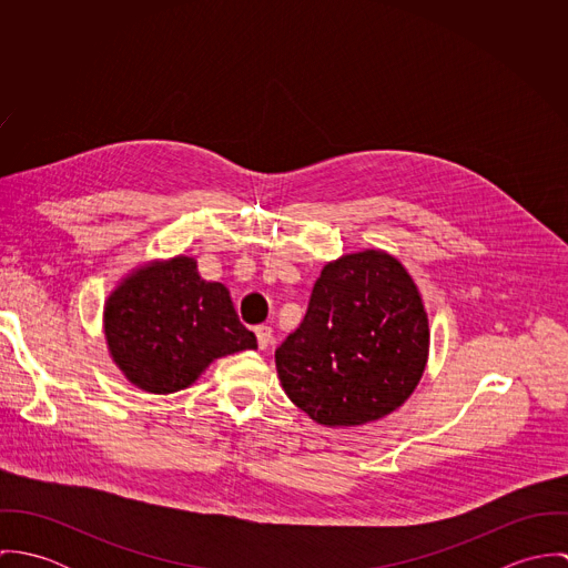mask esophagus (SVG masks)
I'll return each mask as SVG.
<instances>
[{
  "label": "esophagus",
  "instance_id": "34e87169",
  "mask_svg": "<svg viewBox=\"0 0 568 568\" xmlns=\"http://www.w3.org/2000/svg\"><path fill=\"white\" fill-rule=\"evenodd\" d=\"M255 338L260 349H266L273 343V329L268 325H255Z\"/></svg>",
  "mask_w": 568,
  "mask_h": 568
}]
</instances>
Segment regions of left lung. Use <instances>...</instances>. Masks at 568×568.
<instances>
[{
	"mask_svg": "<svg viewBox=\"0 0 568 568\" xmlns=\"http://www.w3.org/2000/svg\"><path fill=\"white\" fill-rule=\"evenodd\" d=\"M428 317L398 257L327 262L302 325L275 349L286 396L324 426H361L406 403L428 358Z\"/></svg>",
	"mask_w": 568,
	"mask_h": 568,
	"instance_id": "1",
	"label": "left lung"
}]
</instances>
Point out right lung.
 Returning a JSON list of instances; mask_svg holds the SVG:
<instances>
[{"mask_svg":"<svg viewBox=\"0 0 568 568\" xmlns=\"http://www.w3.org/2000/svg\"><path fill=\"white\" fill-rule=\"evenodd\" d=\"M104 336L113 363L149 394L185 389L212 361L257 347L230 291L201 280L187 255L131 271L106 297Z\"/></svg>","mask_w":568,"mask_h":568,"instance_id":"add662e5","label":"right lung"}]
</instances>
